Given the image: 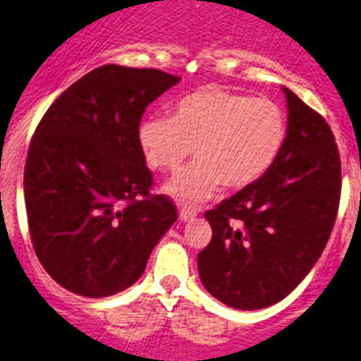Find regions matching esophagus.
Wrapping results in <instances>:
<instances>
[{"label": "esophagus", "instance_id": "34e87169", "mask_svg": "<svg viewBox=\"0 0 361 361\" xmlns=\"http://www.w3.org/2000/svg\"><path fill=\"white\" fill-rule=\"evenodd\" d=\"M195 216H197V209H193V207H183L178 213V218L183 221H191Z\"/></svg>", "mask_w": 361, "mask_h": 361}]
</instances>
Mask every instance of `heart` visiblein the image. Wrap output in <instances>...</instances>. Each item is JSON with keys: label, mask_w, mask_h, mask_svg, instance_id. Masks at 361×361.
I'll return each mask as SVG.
<instances>
[{"label": "heart", "mask_w": 361, "mask_h": 361, "mask_svg": "<svg viewBox=\"0 0 361 361\" xmlns=\"http://www.w3.org/2000/svg\"><path fill=\"white\" fill-rule=\"evenodd\" d=\"M286 114L267 98L206 85L178 98L171 116L152 114L137 127L148 166L175 171L191 155L197 163L168 180L164 191L183 204H200L220 186L227 191L259 180L283 152Z\"/></svg>", "instance_id": "1"}]
</instances>
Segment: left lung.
Instances as JSON below:
<instances>
[{"instance_id":"1","label":"left lung","mask_w":361,"mask_h":361,"mask_svg":"<svg viewBox=\"0 0 361 361\" xmlns=\"http://www.w3.org/2000/svg\"><path fill=\"white\" fill-rule=\"evenodd\" d=\"M288 135L259 180L206 211L213 229L198 254L204 288L236 310L288 295L319 261L336 220L342 166L335 135L319 112L283 87Z\"/></svg>"}]
</instances>
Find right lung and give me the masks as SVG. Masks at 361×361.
<instances>
[{
    "instance_id": "1",
    "label": "right lung",
    "mask_w": 361,
    "mask_h": 361,
    "mask_svg": "<svg viewBox=\"0 0 361 361\" xmlns=\"http://www.w3.org/2000/svg\"><path fill=\"white\" fill-rule=\"evenodd\" d=\"M178 80L102 66L69 85L35 128L25 166L30 236L46 272L69 292H123L177 220L170 198L150 193L137 127Z\"/></svg>"
}]
</instances>
